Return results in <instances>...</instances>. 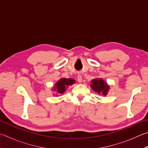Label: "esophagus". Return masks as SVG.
I'll return each instance as SVG.
<instances>
[{
    "mask_svg": "<svg viewBox=\"0 0 148 148\" xmlns=\"http://www.w3.org/2000/svg\"><path fill=\"white\" fill-rule=\"evenodd\" d=\"M77 82H78L79 83L82 82V77L80 74H78L77 76Z\"/></svg>",
    "mask_w": 148,
    "mask_h": 148,
    "instance_id": "1",
    "label": "esophagus"
}]
</instances>
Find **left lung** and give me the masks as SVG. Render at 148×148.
Segmentation results:
<instances>
[{"label":"left lung","instance_id":"1","mask_svg":"<svg viewBox=\"0 0 148 148\" xmlns=\"http://www.w3.org/2000/svg\"><path fill=\"white\" fill-rule=\"evenodd\" d=\"M90 87L92 88V89L95 92H97L99 94L101 92L102 95L105 96L107 95V92L109 90V87L107 85V83H105L102 79H92V84L90 85Z\"/></svg>","mask_w":148,"mask_h":148}]
</instances>
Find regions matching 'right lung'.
<instances>
[{
	"label": "right lung",
	"mask_w": 148,
	"mask_h": 148,
	"mask_svg": "<svg viewBox=\"0 0 148 148\" xmlns=\"http://www.w3.org/2000/svg\"><path fill=\"white\" fill-rule=\"evenodd\" d=\"M74 82L75 81L72 79L62 78L56 83L54 89L57 90V92L58 93L62 94L66 90V88L67 87V86L72 85Z\"/></svg>",
	"instance_id": "1"
}]
</instances>
